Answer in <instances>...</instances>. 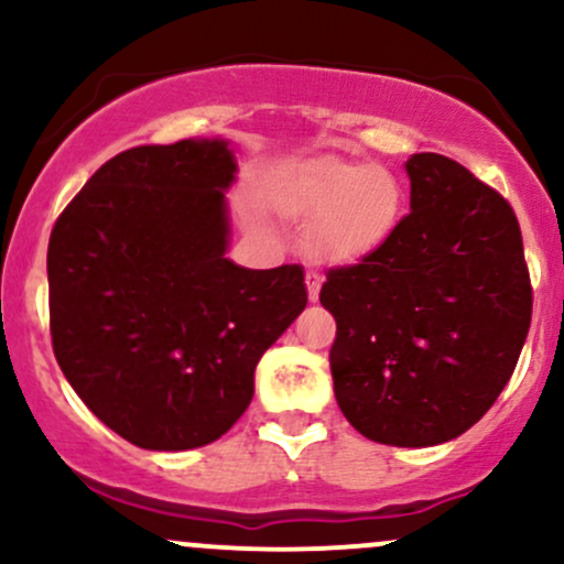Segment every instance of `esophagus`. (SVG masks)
<instances>
[{
	"mask_svg": "<svg viewBox=\"0 0 564 564\" xmlns=\"http://www.w3.org/2000/svg\"><path fill=\"white\" fill-rule=\"evenodd\" d=\"M304 283H307V296H310V302H318L323 278H321L318 273H315V270H310V273L304 275Z\"/></svg>",
	"mask_w": 564,
	"mask_h": 564,
	"instance_id": "obj_1",
	"label": "esophagus"
}]
</instances>
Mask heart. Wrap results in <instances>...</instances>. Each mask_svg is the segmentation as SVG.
Instances as JSON below:
<instances>
[{
  "mask_svg": "<svg viewBox=\"0 0 564 564\" xmlns=\"http://www.w3.org/2000/svg\"><path fill=\"white\" fill-rule=\"evenodd\" d=\"M291 212L315 225L321 257L352 264L371 257L392 236L403 209V187L384 166L347 159H315L291 187Z\"/></svg>",
  "mask_w": 564,
  "mask_h": 564,
  "instance_id": "b5f03b06",
  "label": "heart"
}]
</instances>
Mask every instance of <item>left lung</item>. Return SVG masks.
Wrapping results in <instances>:
<instances>
[{
	"label": "left lung",
	"mask_w": 564,
	"mask_h": 564,
	"mask_svg": "<svg viewBox=\"0 0 564 564\" xmlns=\"http://www.w3.org/2000/svg\"><path fill=\"white\" fill-rule=\"evenodd\" d=\"M411 212L371 257L326 273L334 394L384 445L424 448L485 416L514 371L533 286L514 209L440 153L405 161Z\"/></svg>",
	"instance_id": "1"
}]
</instances>
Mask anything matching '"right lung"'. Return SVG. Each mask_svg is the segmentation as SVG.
<instances>
[{
  "mask_svg": "<svg viewBox=\"0 0 564 564\" xmlns=\"http://www.w3.org/2000/svg\"><path fill=\"white\" fill-rule=\"evenodd\" d=\"M223 140L129 148L57 217L47 249L61 371L116 435L148 451L215 443L254 394V368L307 304L300 264L225 257Z\"/></svg>",
  "mask_w": 564,
  "mask_h": 564,
  "instance_id": "obj_1",
  "label": "right lung"
}]
</instances>
